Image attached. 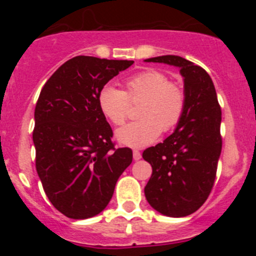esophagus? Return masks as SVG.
<instances>
[{
	"instance_id": "1",
	"label": "esophagus",
	"mask_w": 256,
	"mask_h": 256,
	"mask_svg": "<svg viewBox=\"0 0 256 256\" xmlns=\"http://www.w3.org/2000/svg\"><path fill=\"white\" fill-rule=\"evenodd\" d=\"M132 154H134V160H135V161H138V160H141V157H142L141 152L138 151V150H135V151L132 152Z\"/></svg>"
}]
</instances>
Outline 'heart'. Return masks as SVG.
Instances as JSON below:
<instances>
[{
	"label": "heart",
	"mask_w": 256,
	"mask_h": 256,
	"mask_svg": "<svg viewBox=\"0 0 256 256\" xmlns=\"http://www.w3.org/2000/svg\"><path fill=\"white\" fill-rule=\"evenodd\" d=\"M130 102H141L138 112L141 120L118 128L116 140L124 146L142 148L157 140L161 131L168 132L180 124L184 115L187 96L182 85L170 82L166 74L154 69L126 79L124 92L108 84L98 94L100 112L114 125L125 122Z\"/></svg>",
	"instance_id": "b5f03b06"
}]
</instances>
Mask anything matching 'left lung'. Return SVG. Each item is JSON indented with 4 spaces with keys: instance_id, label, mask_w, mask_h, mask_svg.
Returning a JSON list of instances; mask_svg holds the SVG:
<instances>
[{
    "instance_id": "obj_1",
    "label": "left lung",
    "mask_w": 256,
    "mask_h": 256,
    "mask_svg": "<svg viewBox=\"0 0 256 256\" xmlns=\"http://www.w3.org/2000/svg\"><path fill=\"white\" fill-rule=\"evenodd\" d=\"M144 62L180 68L187 96L174 132L144 151V160L152 166L144 196L164 216H190L207 200L222 152V110L216 88L204 69L182 56H161Z\"/></svg>"
}]
</instances>
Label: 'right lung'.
<instances>
[{"instance_id": "right-lung-1", "label": "right lung", "mask_w": 256, "mask_h": 256, "mask_svg": "<svg viewBox=\"0 0 256 256\" xmlns=\"http://www.w3.org/2000/svg\"><path fill=\"white\" fill-rule=\"evenodd\" d=\"M134 64L78 56L47 80L34 110L36 168L52 204L72 219L96 216L132 162L115 148L112 130L98 105L100 89Z\"/></svg>"}]
</instances>
